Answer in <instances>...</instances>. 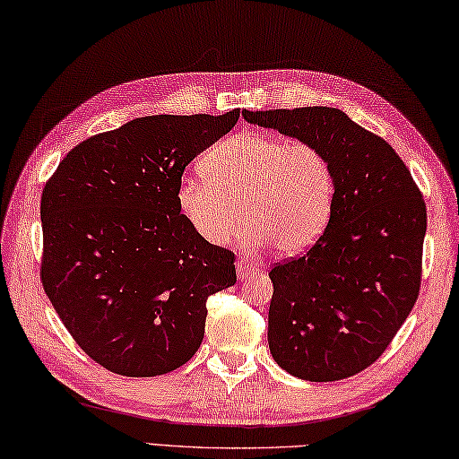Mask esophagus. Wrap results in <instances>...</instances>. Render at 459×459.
Wrapping results in <instances>:
<instances>
[{"label":"esophagus","mask_w":459,"mask_h":459,"mask_svg":"<svg viewBox=\"0 0 459 459\" xmlns=\"http://www.w3.org/2000/svg\"><path fill=\"white\" fill-rule=\"evenodd\" d=\"M236 271H238V277L239 279H246L247 275H251V273H255V267L251 265V264H247V261H243V259H239L238 264H236Z\"/></svg>","instance_id":"1"}]
</instances>
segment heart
<instances>
[{"mask_svg": "<svg viewBox=\"0 0 459 459\" xmlns=\"http://www.w3.org/2000/svg\"><path fill=\"white\" fill-rule=\"evenodd\" d=\"M200 170L204 178L178 180L176 204L210 246L233 241L243 218L247 249L273 246L293 257L311 249L329 228L336 180L329 158L315 144L246 130L210 148Z\"/></svg>", "mask_w": 459, "mask_h": 459, "instance_id": "b5f03b06", "label": "heart"}]
</instances>
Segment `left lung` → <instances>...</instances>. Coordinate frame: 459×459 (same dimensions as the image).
<instances>
[{
  "instance_id": "8db88e82",
  "label": "left lung",
  "mask_w": 459,
  "mask_h": 459,
  "mask_svg": "<svg viewBox=\"0 0 459 459\" xmlns=\"http://www.w3.org/2000/svg\"><path fill=\"white\" fill-rule=\"evenodd\" d=\"M251 125L315 144L336 194L323 238L269 271L271 357L293 377L333 382L377 360L418 299L426 204L386 140L329 107L243 110Z\"/></svg>"
}]
</instances>
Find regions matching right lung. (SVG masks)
Instances as JSON below:
<instances>
[{"label": "right lung", "instance_id": "1", "mask_svg": "<svg viewBox=\"0 0 459 459\" xmlns=\"http://www.w3.org/2000/svg\"><path fill=\"white\" fill-rule=\"evenodd\" d=\"M156 115L87 138L41 195V283L89 357L123 377H160L200 349L208 297L236 283L233 254L182 218L176 186L236 126Z\"/></svg>", "mask_w": 459, "mask_h": 459}]
</instances>
